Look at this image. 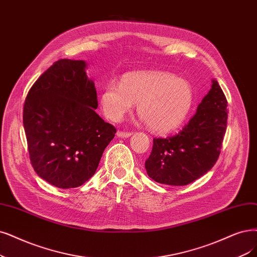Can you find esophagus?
<instances>
[{
  "instance_id": "esophagus-1",
  "label": "esophagus",
  "mask_w": 257,
  "mask_h": 257,
  "mask_svg": "<svg viewBox=\"0 0 257 257\" xmlns=\"http://www.w3.org/2000/svg\"><path fill=\"white\" fill-rule=\"evenodd\" d=\"M117 137L118 138H128V137H130L132 134H131V132H128V131H120V130H118L117 131Z\"/></svg>"
}]
</instances>
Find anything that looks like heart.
Instances as JSON below:
<instances>
[{
    "instance_id": "heart-1",
    "label": "heart",
    "mask_w": 257,
    "mask_h": 257,
    "mask_svg": "<svg viewBox=\"0 0 257 257\" xmlns=\"http://www.w3.org/2000/svg\"><path fill=\"white\" fill-rule=\"evenodd\" d=\"M138 103L142 120L159 134L177 129L194 103V91L187 80L167 72H136L119 83L107 84L100 93V106L107 117L119 120Z\"/></svg>"
}]
</instances>
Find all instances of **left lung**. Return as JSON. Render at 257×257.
I'll list each match as a JSON object with an SVG mask.
<instances>
[{
	"instance_id": "obj_1",
	"label": "left lung",
	"mask_w": 257,
	"mask_h": 257,
	"mask_svg": "<svg viewBox=\"0 0 257 257\" xmlns=\"http://www.w3.org/2000/svg\"><path fill=\"white\" fill-rule=\"evenodd\" d=\"M227 101L219 83L212 88L187 125L178 135L154 139L145 162L147 175L156 182L182 186L205 175L216 163L226 129Z\"/></svg>"
}]
</instances>
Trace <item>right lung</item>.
<instances>
[{
  "label": "right lung",
  "instance_id": "1",
  "mask_svg": "<svg viewBox=\"0 0 257 257\" xmlns=\"http://www.w3.org/2000/svg\"><path fill=\"white\" fill-rule=\"evenodd\" d=\"M83 60L60 59L28 91L23 126L36 174L59 188L82 185L95 174L116 129L106 122Z\"/></svg>",
  "mask_w": 257,
  "mask_h": 257
}]
</instances>
